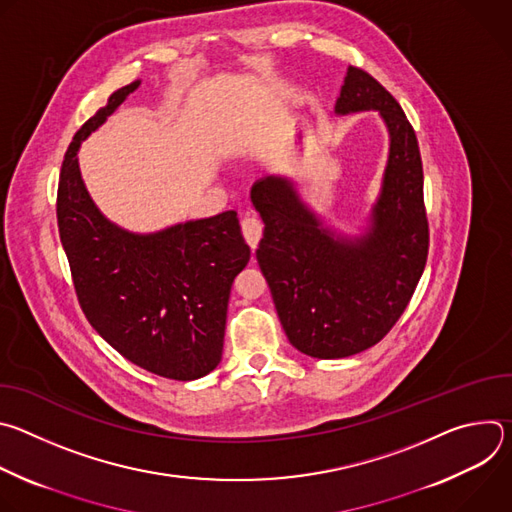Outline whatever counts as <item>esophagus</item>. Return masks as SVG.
<instances>
[{
	"instance_id": "1",
	"label": "esophagus",
	"mask_w": 512,
	"mask_h": 512,
	"mask_svg": "<svg viewBox=\"0 0 512 512\" xmlns=\"http://www.w3.org/2000/svg\"><path fill=\"white\" fill-rule=\"evenodd\" d=\"M241 229H243V237L245 241L249 243V247L255 251L259 241H261V235H263V223L257 218V214L253 212H247L243 218H241Z\"/></svg>"
}]
</instances>
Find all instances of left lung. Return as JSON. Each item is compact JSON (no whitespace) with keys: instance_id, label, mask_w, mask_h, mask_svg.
I'll return each instance as SVG.
<instances>
[{"instance_id":"obj_1","label":"left lung","mask_w":512,"mask_h":512,"mask_svg":"<svg viewBox=\"0 0 512 512\" xmlns=\"http://www.w3.org/2000/svg\"><path fill=\"white\" fill-rule=\"evenodd\" d=\"M362 111L381 115L389 156L360 235L326 227L285 176H265L251 188L265 223L257 263L289 342L314 358H344L375 346L405 312L427 261L415 131L379 81L348 66L334 113Z\"/></svg>"}]
</instances>
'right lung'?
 <instances>
[{"instance_id": "1", "label": "right lung", "mask_w": 512, "mask_h": 512, "mask_svg": "<svg viewBox=\"0 0 512 512\" xmlns=\"http://www.w3.org/2000/svg\"><path fill=\"white\" fill-rule=\"evenodd\" d=\"M139 85L117 89L72 137L58 180V233L79 304L101 338L145 371L194 381L221 362L231 285L251 249L235 210L131 233L97 208L77 152Z\"/></svg>"}]
</instances>
